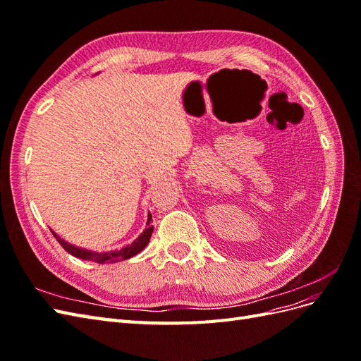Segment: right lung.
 Returning <instances> with one entry per match:
<instances>
[{
  "mask_svg": "<svg viewBox=\"0 0 361 361\" xmlns=\"http://www.w3.org/2000/svg\"><path fill=\"white\" fill-rule=\"evenodd\" d=\"M149 224V221H147ZM152 232H154V226H149L146 231L141 233L133 244H129L120 250H114V251H104V253H96V251H90V250H84L80 247H75L66 241H63L57 235H54L57 238V241L60 243V245L68 251L69 255L80 257L82 260H90V262H96V264H113V262H120V260H126L129 257H133L135 255H138L141 250H145V247L149 244Z\"/></svg>",
  "mask_w": 361,
  "mask_h": 361,
  "instance_id": "obj_1",
  "label": "right lung"
}]
</instances>
